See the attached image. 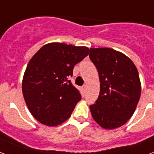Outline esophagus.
Returning <instances> with one entry per match:
<instances>
[{"mask_svg":"<svg viewBox=\"0 0 154 154\" xmlns=\"http://www.w3.org/2000/svg\"><path fill=\"white\" fill-rule=\"evenodd\" d=\"M82 88H83L84 91L85 92L86 90H87V85H83V87H82Z\"/></svg>","mask_w":154,"mask_h":154,"instance_id":"1","label":"esophagus"}]
</instances>
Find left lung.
Instances as JSON below:
<instances>
[{
	"instance_id": "left-lung-1",
	"label": "left lung",
	"mask_w": 154,
	"mask_h": 154,
	"mask_svg": "<svg viewBox=\"0 0 154 154\" xmlns=\"http://www.w3.org/2000/svg\"><path fill=\"white\" fill-rule=\"evenodd\" d=\"M89 57L98 70L100 94L89 106L93 119L112 130L133 116L141 96V81L135 65L124 54L112 48H90Z\"/></svg>"
}]
</instances>
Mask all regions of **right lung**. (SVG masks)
I'll return each instance as SVG.
<instances>
[{"label": "right lung", "mask_w": 154, "mask_h": 154, "mask_svg": "<svg viewBox=\"0 0 154 154\" xmlns=\"http://www.w3.org/2000/svg\"><path fill=\"white\" fill-rule=\"evenodd\" d=\"M88 54L86 47L51 42L31 58L22 92L30 112L40 123L57 127L70 117L81 96L69 77L73 76L75 65Z\"/></svg>", "instance_id": "1"}]
</instances>
